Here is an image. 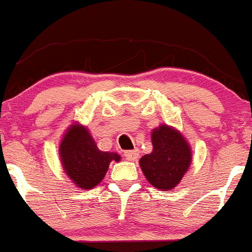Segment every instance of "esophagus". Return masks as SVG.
<instances>
[{"mask_svg":"<svg viewBox=\"0 0 252 252\" xmlns=\"http://www.w3.org/2000/svg\"><path fill=\"white\" fill-rule=\"evenodd\" d=\"M124 156L127 160H131V161H135L137 160L138 158V150L135 149V150H127V151L124 152Z\"/></svg>","mask_w":252,"mask_h":252,"instance_id":"esophagus-1","label":"esophagus"}]
</instances>
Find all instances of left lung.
I'll return each mask as SVG.
<instances>
[{
	"label": "left lung",
	"mask_w": 252,
	"mask_h": 252,
	"mask_svg": "<svg viewBox=\"0 0 252 252\" xmlns=\"http://www.w3.org/2000/svg\"><path fill=\"white\" fill-rule=\"evenodd\" d=\"M151 154L142 156L140 166L147 181L161 190H171L181 181L191 163V150L184 136L161 125L152 131Z\"/></svg>",
	"instance_id": "left-lung-1"
}]
</instances>
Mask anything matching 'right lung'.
I'll return each instance as SVG.
<instances>
[{"label":"right lung","instance_id":"add662e5","mask_svg":"<svg viewBox=\"0 0 252 252\" xmlns=\"http://www.w3.org/2000/svg\"><path fill=\"white\" fill-rule=\"evenodd\" d=\"M64 171L81 189H92L105 177L111 161H120L115 152L100 151L86 127L73 125L60 145Z\"/></svg>","mask_w":252,"mask_h":252}]
</instances>
